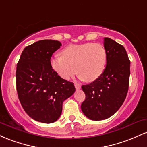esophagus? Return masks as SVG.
Wrapping results in <instances>:
<instances>
[{
  "instance_id": "34e87169",
  "label": "esophagus",
  "mask_w": 147,
  "mask_h": 147,
  "mask_svg": "<svg viewBox=\"0 0 147 147\" xmlns=\"http://www.w3.org/2000/svg\"><path fill=\"white\" fill-rule=\"evenodd\" d=\"M75 88H76V89H80V88H81V85H80V84L75 83Z\"/></svg>"
}]
</instances>
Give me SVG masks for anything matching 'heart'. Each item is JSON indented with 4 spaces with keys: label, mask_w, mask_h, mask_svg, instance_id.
I'll return each instance as SVG.
<instances>
[{
    "label": "heart",
    "mask_w": 147,
    "mask_h": 147,
    "mask_svg": "<svg viewBox=\"0 0 147 147\" xmlns=\"http://www.w3.org/2000/svg\"><path fill=\"white\" fill-rule=\"evenodd\" d=\"M61 56L51 59V66L59 77L70 80L76 73L87 82H93L102 75L107 63V52L99 43L71 45L61 52Z\"/></svg>",
    "instance_id": "b5f03b06"
}]
</instances>
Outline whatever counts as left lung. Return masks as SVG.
I'll return each instance as SVG.
<instances>
[{
    "mask_svg": "<svg viewBox=\"0 0 147 147\" xmlns=\"http://www.w3.org/2000/svg\"><path fill=\"white\" fill-rule=\"evenodd\" d=\"M107 64L100 77L82 88L86 99L82 112L88 119L100 121L112 117L122 105L128 91L130 61L123 45L104 38Z\"/></svg>",
    "mask_w": 147,
    "mask_h": 147,
    "instance_id": "1",
    "label": "left lung"
}]
</instances>
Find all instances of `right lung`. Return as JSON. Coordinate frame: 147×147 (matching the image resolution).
Masks as SVG:
<instances>
[{
	"instance_id": "1",
	"label": "right lung",
	"mask_w": 147,
	"mask_h": 147,
	"mask_svg": "<svg viewBox=\"0 0 147 147\" xmlns=\"http://www.w3.org/2000/svg\"><path fill=\"white\" fill-rule=\"evenodd\" d=\"M59 41L43 40L26 47L17 63L16 85L22 106L30 117L45 123L55 122L63 102L75 91L74 84L63 80L51 66Z\"/></svg>"
}]
</instances>
